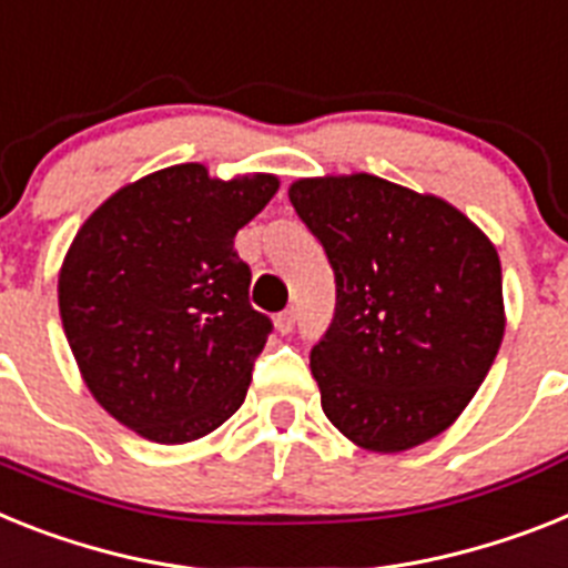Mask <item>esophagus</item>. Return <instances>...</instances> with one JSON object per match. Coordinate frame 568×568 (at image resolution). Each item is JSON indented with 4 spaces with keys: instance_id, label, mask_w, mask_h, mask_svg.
<instances>
[{
    "instance_id": "esophagus-1",
    "label": "esophagus",
    "mask_w": 568,
    "mask_h": 568,
    "mask_svg": "<svg viewBox=\"0 0 568 568\" xmlns=\"http://www.w3.org/2000/svg\"><path fill=\"white\" fill-rule=\"evenodd\" d=\"M274 326H276V332H280V335H288V332H292V328H294V308L276 314Z\"/></svg>"
}]
</instances>
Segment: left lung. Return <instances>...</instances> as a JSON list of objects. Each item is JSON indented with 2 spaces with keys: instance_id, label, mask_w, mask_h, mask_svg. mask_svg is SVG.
<instances>
[{
  "instance_id": "8db88e82",
  "label": "left lung",
  "mask_w": 568,
  "mask_h": 568,
  "mask_svg": "<svg viewBox=\"0 0 568 568\" xmlns=\"http://www.w3.org/2000/svg\"><path fill=\"white\" fill-rule=\"evenodd\" d=\"M288 199L335 271V317L312 349L328 422L373 454L445 433L505 335L494 242L445 199L369 173L300 179Z\"/></svg>"
}]
</instances>
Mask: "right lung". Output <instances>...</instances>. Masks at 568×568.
<instances>
[{
	"label": "right lung",
	"mask_w": 568,
	"mask_h": 568,
	"mask_svg": "<svg viewBox=\"0 0 568 568\" xmlns=\"http://www.w3.org/2000/svg\"><path fill=\"white\" fill-rule=\"evenodd\" d=\"M280 190L175 164L100 204L57 280L65 337L94 402L159 445L207 436L242 407L271 321L247 300L233 236Z\"/></svg>",
	"instance_id": "add662e5"
}]
</instances>
